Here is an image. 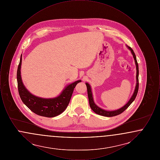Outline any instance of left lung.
I'll use <instances>...</instances> for the list:
<instances>
[{
	"mask_svg": "<svg viewBox=\"0 0 160 160\" xmlns=\"http://www.w3.org/2000/svg\"><path fill=\"white\" fill-rule=\"evenodd\" d=\"M129 50H131V53L133 55L134 61L136 62V69H137V75H136V79H137V84H136V89L134 92L132 96V97L131 98V99H129V101L128 102V103L122 107L121 108L117 110H114V111H106L104 110H102L101 108H100L99 107L97 106L93 102V97H92V93L91 89V86L88 83H86V87H87V90H88V98H89V106L91 107L92 110L97 114L103 116H106V117H112L114 116H117L118 114H121L122 112H123L128 107L131 105V104L133 102V101L135 99L136 96H137V92L138 91V86H139V82H138V63H137V59H136V54L134 53L133 50L130 47H128Z\"/></svg>",
	"mask_w": 160,
	"mask_h": 160,
	"instance_id": "1",
	"label": "left lung"
}]
</instances>
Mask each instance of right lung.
<instances>
[{"label": "right lung", "mask_w": 160, "mask_h": 160, "mask_svg": "<svg viewBox=\"0 0 160 160\" xmlns=\"http://www.w3.org/2000/svg\"><path fill=\"white\" fill-rule=\"evenodd\" d=\"M22 60L21 56L17 69V79L18 93L23 103L31 111L39 116L53 118L62 113L68 106L77 84L81 80L76 81L67 86L61 95L56 98L51 99L39 98L31 94L23 85L20 75Z\"/></svg>", "instance_id": "right-lung-1"}]
</instances>
